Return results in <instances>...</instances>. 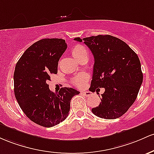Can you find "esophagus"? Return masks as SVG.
<instances>
[{
	"mask_svg": "<svg viewBox=\"0 0 154 154\" xmlns=\"http://www.w3.org/2000/svg\"><path fill=\"white\" fill-rule=\"evenodd\" d=\"M82 93H83V94H84V95H85L86 97H89V96H91V91H82Z\"/></svg>",
	"mask_w": 154,
	"mask_h": 154,
	"instance_id": "esophagus-1",
	"label": "esophagus"
}]
</instances>
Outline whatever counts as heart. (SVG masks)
Returning a JSON list of instances; mask_svg holds the SVG:
<instances>
[{
  "label": "heart",
  "mask_w": 154,
  "mask_h": 154,
  "mask_svg": "<svg viewBox=\"0 0 154 154\" xmlns=\"http://www.w3.org/2000/svg\"><path fill=\"white\" fill-rule=\"evenodd\" d=\"M72 55L75 60H79L85 53H86V51L85 48L80 44L75 45L73 46L71 51ZM86 80H87V76L86 75H80L75 76L72 79V84L75 86H79V87H82L85 85Z\"/></svg>",
  "instance_id": "1"
}]
</instances>
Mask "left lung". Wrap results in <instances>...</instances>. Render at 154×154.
<instances>
[{"instance_id":"1","label":"left lung","mask_w":154,"mask_h":154,"mask_svg":"<svg viewBox=\"0 0 154 154\" xmlns=\"http://www.w3.org/2000/svg\"><path fill=\"white\" fill-rule=\"evenodd\" d=\"M74 40L82 42L80 38ZM83 41L94 58L89 91L105 89L99 106L91 111L102 119L119 118L135 101L143 83L138 56L125 42L114 36L98 35L84 38Z\"/></svg>"}]
</instances>
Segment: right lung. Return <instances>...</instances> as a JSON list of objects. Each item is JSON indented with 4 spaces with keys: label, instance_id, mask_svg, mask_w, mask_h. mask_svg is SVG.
I'll return each instance as SVG.
<instances>
[{
    "label": "right lung",
    "instance_id": "obj_1",
    "mask_svg": "<svg viewBox=\"0 0 154 154\" xmlns=\"http://www.w3.org/2000/svg\"><path fill=\"white\" fill-rule=\"evenodd\" d=\"M66 49L63 39H41L26 50L15 66V97L25 114L42 127H51L63 122L72 97L80 93L69 87L54 93L47 84L50 75L57 73L58 62Z\"/></svg>",
    "mask_w": 154,
    "mask_h": 154
}]
</instances>
